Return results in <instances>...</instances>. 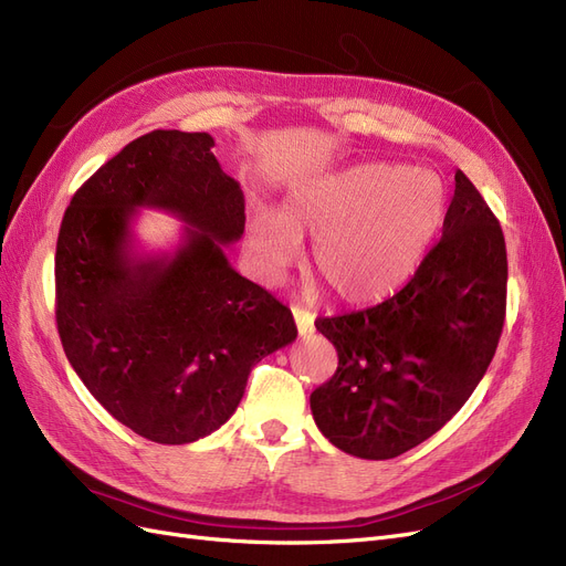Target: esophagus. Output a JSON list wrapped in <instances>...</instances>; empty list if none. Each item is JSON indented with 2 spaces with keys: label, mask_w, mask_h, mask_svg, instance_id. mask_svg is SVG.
Segmentation results:
<instances>
[{
  "label": "esophagus",
  "mask_w": 566,
  "mask_h": 566,
  "mask_svg": "<svg viewBox=\"0 0 566 566\" xmlns=\"http://www.w3.org/2000/svg\"><path fill=\"white\" fill-rule=\"evenodd\" d=\"M293 316H295L300 335H312L314 333V314L312 312L302 310V306H293Z\"/></svg>",
  "instance_id": "esophagus-1"
}]
</instances>
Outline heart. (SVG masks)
<instances>
[{"instance_id":"heart-1","label":"heart","mask_w":566,"mask_h":566,"mask_svg":"<svg viewBox=\"0 0 566 566\" xmlns=\"http://www.w3.org/2000/svg\"><path fill=\"white\" fill-rule=\"evenodd\" d=\"M447 214L443 181L422 167L361 163L295 188L283 212L260 210L248 248L266 273L285 269L300 238L339 297L373 302L413 279Z\"/></svg>"}]
</instances>
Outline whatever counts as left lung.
Instances as JSON below:
<instances>
[{"instance_id":"obj_1","label":"left lung","mask_w":566,"mask_h":566,"mask_svg":"<svg viewBox=\"0 0 566 566\" xmlns=\"http://www.w3.org/2000/svg\"><path fill=\"white\" fill-rule=\"evenodd\" d=\"M505 295L501 224L458 169L441 241L406 287L370 310L316 318L339 358L310 399L323 437L349 455L387 460L439 432L484 378Z\"/></svg>"}]
</instances>
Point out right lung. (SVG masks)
Wrapping results in <instances>:
<instances>
[{
	"mask_svg": "<svg viewBox=\"0 0 566 566\" xmlns=\"http://www.w3.org/2000/svg\"><path fill=\"white\" fill-rule=\"evenodd\" d=\"M212 146L205 132L139 136L82 184L59 231L56 323L67 361L117 422L158 443L219 430L254 364L297 337L287 306L229 264L245 198ZM139 207L185 221L172 253L135 250Z\"/></svg>",
	"mask_w": 566,
	"mask_h": 566,
	"instance_id": "add662e5",
	"label": "right lung"
}]
</instances>
